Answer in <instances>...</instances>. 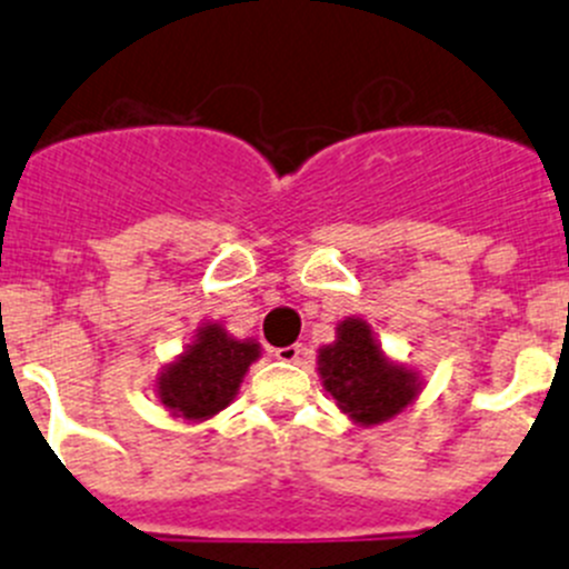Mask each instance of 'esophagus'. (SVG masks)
Returning <instances> with one entry per match:
<instances>
[{"label":"esophagus","mask_w":569,"mask_h":569,"mask_svg":"<svg viewBox=\"0 0 569 569\" xmlns=\"http://www.w3.org/2000/svg\"><path fill=\"white\" fill-rule=\"evenodd\" d=\"M272 356L278 358V361H289V363H295V361H300V356H302V345L274 347V350H272Z\"/></svg>","instance_id":"obj_1"}]
</instances>
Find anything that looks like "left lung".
Listing matches in <instances>:
<instances>
[{
  "mask_svg": "<svg viewBox=\"0 0 569 569\" xmlns=\"http://www.w3.org/2000/svg\"><path fill=\"white\" fill-rule=\"evenodd\" d=\"M317 372L336 406L367 428L395 419L422 389L413 369L383 356L372 328L361 317L341 319L333 345L319 347Z\"/></svg>",
  "mask_w": 569,
  "mask_h": 569,
  "instance_id": "8db88e82",
  "label": "left lung"
}]
</instances>
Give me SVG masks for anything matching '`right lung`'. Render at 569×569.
I'll return each mask as SVG.
<instances>
[{"mask_svg":"<svg viewBox=\"0 0 569 569\" xmlns=\"http://www.w3.org/2000/svg\"><path fill=\"white\" fill-rule=\"evenodd\" d=\"M261 358L256 339H233L219 322H202L194 341L163 367L156 391L172 417L202 422L228 408L239 395L252 361Z\"/></svg>","mask_w":569,"mask_h":569,"instance_id":"add662e5","label":"right lung"}]
</instances>
